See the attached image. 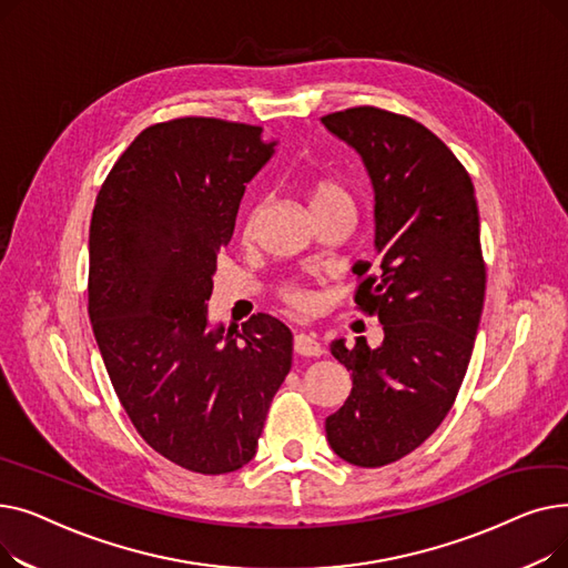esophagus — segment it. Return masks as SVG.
<instances>
[{
  "label": "esophagus",
  "instance_id": "1",
  "mask_svg": "<svg viewBox=\"0 0 568 568\" xmlns=\"http://www.w3.org/2000/svg\"><path fill=\"white\" fill-rule=\"evenodd\" d=\"M294 352L302 356H322L324 347L320 345V341L315 336L308 334H296L294 336Z\"/></svg>",
  "mask_w": 568,
  "mask_h": 568
}]
</instances>
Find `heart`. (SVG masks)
Instances as JSON below:
<instances>
[{
    "label": "heart",
    "instance_id": "b5f03b06",
    "mask_svg": "<svg viewBox=\"0 0 568 568\" xmlns=\"http://www.w3.org/2000/svg\"><path fill=\"white\" fill-rule=\"evenodd\" d=\"M308 195H311V206H313V209L320 206V204H326V202H334V200L347 197V195L341 191V186H336L334 182H326V179H322V182H315V184L311 186ZM283 300H285L292 308H296V311H311V308L315 306L313 294H311L308 290H304V287H294V285L283 290Z\"/></svg>",
    "mask_w": 568,
    "mask_h": 568
}]
</instances>
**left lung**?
Wrapping results in <instances>:
<instances>
[{
  "label": "left lung",
  "instance_id": "1",
  "mask_svg": "<svg viewBox=\"0 0 568 568\" xmlns=\"http://www.w3.org/2000/svg\"><path fill=\"white\" fill-rule=\"evenodd\" d=\"M322 124L371 179L377 260L354 266V302L384 329L379 347L332 343L352 392L324 428L336 456L382 467L437 430L467 373L486 294L479 206L452 149L414 119L366 105Z\"/></svg>",
  "mask_w": 568,
  "mask_h": 568
}]
</instances>
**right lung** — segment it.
Masks as SVG:
<instances>
[{"instance_id": "add662e5", "label": "right lung", "mask_w": 568, "mask_h": 568, "mask_svg": "<svg viewBox=\"0 0 568 568\" xmlns=\"http://www.w3.org/2000/svg\"><path fill=\"white\" fill-rule=\"evenodd\" d=\"M276 144L221 119L154 124L94 204L89 320L114 394L154 452L197 474L253 460L292 366L281 320L257 313L236 332L206 308L239 202Z\"/></svg>"}]
</instances>
